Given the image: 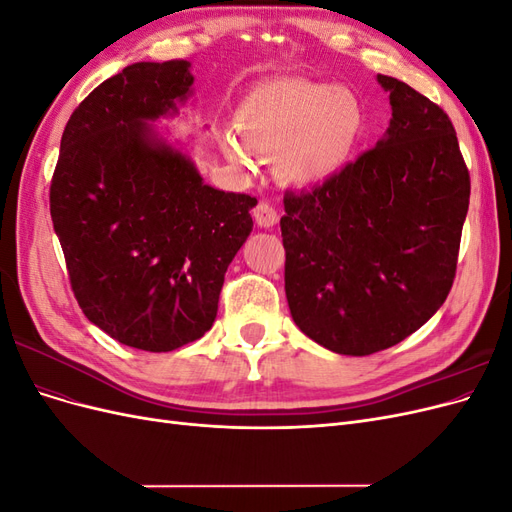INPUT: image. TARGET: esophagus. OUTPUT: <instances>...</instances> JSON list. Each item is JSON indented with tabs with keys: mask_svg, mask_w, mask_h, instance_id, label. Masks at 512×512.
Wrapping results in <instances>:
<instances>
[{
	"mask_svg": "<svg viewBox=\"0 0 512 512\" xmlns=\"http://www.w3.org/2000/svg\"><path fill=\"white\" fill-rule=\"evenodd\" d=\"M254 220L260 228H273L277 224V220H280V215H277L273 205L262 200V203H258L254 209Z\"/></svg>",
	"mask_w": 512,
	"mask_h": 512,
	"instance_id": "1",
	"label": "esophagus"
}]
</instances>
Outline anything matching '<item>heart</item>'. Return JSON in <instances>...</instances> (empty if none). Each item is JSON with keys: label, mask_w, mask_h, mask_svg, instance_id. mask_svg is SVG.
<instances>
[{"label": "heart", "mask_w": 512, "mask_h": 512, "mask_svg": "<svg viewBox=\"0 0 512 512\" xmlns=\"http://www.w3.org/2000/svg\"><path fill=\"white\" fill-rule=\"evenodd\" d=\"M365 130L363 106L331 83L280 79L254 87L237 108V132L224 138L230 162L252 164V151L277 156L280 175L297 185L322 183L350 164Z\"/></svg>", "instance_id": "obj_1"}]
</instances>
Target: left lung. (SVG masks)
<instances>
[{
  "label": "left lung",
  "mask_w": 512,
  "mask_h": 512,
  "mask_svg": "<svg viewBox=\"0 0 512 512\" xmlns=\"http://www.w3.org/2000/svg\"><path fill=\"white\" fill-rule=\"evenodd\" d=\"M393 117L337 177L286 192L280 220L292 320L316 344L365 356L406 339L451 292L470 173L451 119L378 74Z\"/></svg>",
  "instance_id": "obj_1"
}]
</instances>
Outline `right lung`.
Returning a JSON list of instances; mask_svg holds the SVG:
<instances>
[{"label":"right lung","instance_id":"1","mask_svg":"<svg viewBox=\"0 0 512 512\" xmlns=\"http://www.w3.org/2000/svg\"><path fill=\"white\" fill-rule=\"evenodd\" d=\"M190 61H138L76 106L61 134L51 218L83 314L119 344L170 352L218 316L252 232L247 194L215 190L147 121L192 96Z\"/></svg>","mask_w":512,"mask_h":512}]
</instances>
